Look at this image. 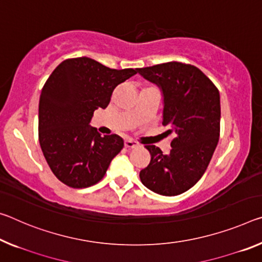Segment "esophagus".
<instances>
[{"instance_id":"obj_1","label":"esophagus","mask_w":262,"mask_h":262,"mask_svg":"<svg viewBox=\"0 0 262 262\" xmlns=\"http://www.w3.org/2000/svg\"><path fill=\"white\" fill-rule=\"evenodd\" d=\"M124 147L126 148H128V149H132V148H136V147H139V143L136 142V141H134V140H126L124 141Z\"/></svg>"}]
</instances>
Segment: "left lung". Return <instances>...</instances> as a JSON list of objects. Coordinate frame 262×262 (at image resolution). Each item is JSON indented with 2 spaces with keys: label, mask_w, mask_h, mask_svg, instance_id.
<instances>
[{
  "label": "left lung",
  "mask_w": 262,
  "mask_h": 262,
  "mask_svg": "<svg viewBox=\"0 0 262 262\" xmlns=\"http://www.w3.org/2000/svg\"><path fill=\"white\" fill-rule=\"evenodd\" d=\"M163 93V126L173 133L169 154L146 146L151 160L140 171L144 186L162 196L188 191L204 175L221 133V95L196 66L180 61L136 69Z\"/></svg>",
  "instance_id": "1"
}]
</instances>
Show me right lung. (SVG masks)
<instances>
[{
  "label": "right lung",
  "instance_id": "1",
  "mask_svg": "<svg viewBox=\"0 0 262 262\" xmlns=\"http://www.w3.org/2000/svg\"><path fill=\"white\" fill-rule=\"evenodd\" d=\"M136 73L79 57L61 61L49 77L39 99L38 139L50 169L64 184H97L121 151L119 135L101 136L90 122L94 111L108 106L115 87Z\"/></svg>",
  "mask_w": 262,
  "mask_h": 262
}]
</instances>
